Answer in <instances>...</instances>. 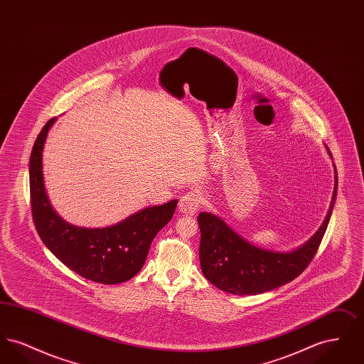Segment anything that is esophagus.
Masks as SVG:
<instances>
[{
    "label": "esophagus",
    "instance_id": "esophagus-1",
    "mask_svg": "<svg viewBox=\"0 0 364 364\" xmlns=\"http://www.w3.org/2000/svg\"><path fill=\"white\" fill-rule=\"evenodd\" d=\"M202 203V198L198 192L191 191L180 198L178 208L184 214H195Z\"/></svg>",
    "mask_w": 364,
    "mask_h": 364
}]
</instances>
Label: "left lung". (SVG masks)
<instances>
[{"label": "left lung", "instance_id": "left-lung-1", "mask_svg": "<svg viewBox=\"0 0 364 364\" xmlns=\"http://www.w3.org/2000/svg\"><path fill=\"white\" fill-rule=\"evenodd\" d=\"M336 193L337 176L333 200L323 224L309 242L291 252H273L255 247L214 214L200 213L198 215L199 259L203 276L217 288L240 296L263 294L291 282L314 259L329 224Z\"/></svg>", "mask_w": 364, "mask_h": 364}]
</instances>
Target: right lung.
I'll use <instances>...</instances> for the list:
<instances>
[{
    "label": "right lung",
    "mask_w": 364,
    "mask_h": 364,
    "mask_svg": "<svg viewBox=\"0 0 364 364\" xmlns=\"http://www.w3.org/2000/svg\"><path fill=\"white\" fill-rule=\"evenodd\" d=\"M54 122L53 117L45 124L30 156V198L36 232L55 258L76 274L106 285L128 281L143 267L156 233L172 220L177 199L143 208L113 226L88 229L65 223L53 210L42 174L43 143Z\"/></svg>",
    "instance_id": "1"
}]
</instances>
